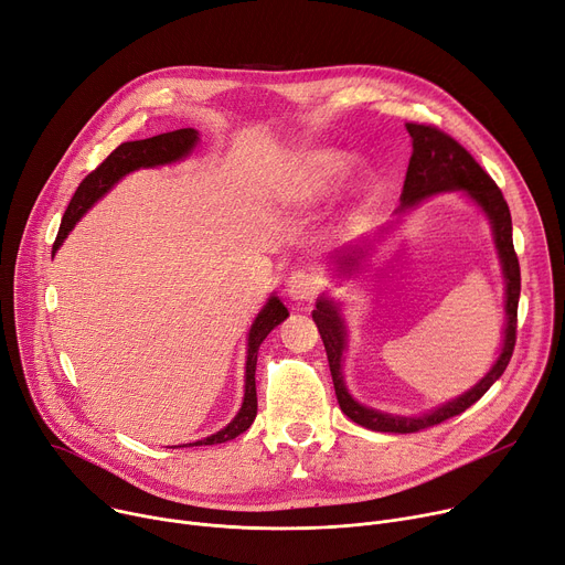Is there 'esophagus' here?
Instances as JSON below:
<instances>
[{
    "label": "esophagus",
    "mask_w": 565,
    "mask_h": 565,
    "mask_svg": "<svg viewBox=\"0 0 565 565\" xmlns=\"http://www.w3.org/2000/svg\"><path fill=\"white\" fill-rule=\"evenodd\" d=\"M321 289H323V276L317 269L291 271L287 280V294L294 298V301H301V303L315 301Z\"/></svg>",
    "instance_id": "esophagus-1"
}]
</instances>
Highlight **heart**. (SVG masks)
Listing matches in <instances>:
<instances>
[{
	"instance_id": "heart-1",
	"label": "heart",
	"mask_w": 565,
	"mask_h": 565,
	"mask_svg": "<svg viewBox=\"0 0 565 565\" xmlns=\"http://www.w3.org/2000/svg\"><path fill=\"white\" fill-rule=\"evenodd\" d=\"M351 169V157L338 150H306L294 159V191L303 198H310V201H317V198H323L328 193H333L338 184L344 180V175ZM372 203V189L367 184H362L358 191L353 205L347 212V221L353 223L358 221L364 212H367Z\"/></svg>"
}]
</instances>
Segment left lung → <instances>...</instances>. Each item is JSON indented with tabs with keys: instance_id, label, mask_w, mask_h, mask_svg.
<instances>
[{
	"instance_id": "1",
	"label": "left lung",
	"mask_w": 565,
	"mask_h": 565,
	"mask_svg": "<svg viewBox=\"0 0 565 565\" xmlns=\"http://www.w3.org/2000/svg\"><path fill=\"white\" fill-rule=\"evenodd\" d=\"M406 129L413 139V154L408 161L406 182H404V191L399 198L402 207L396 212L402 214L404 210L419 205L428 195L454 191V189H462L472 198V201L490 218L494 246H497V253H500L502 271H504V280H507V330H504V347H502L500 358H497L492 370L472 390H468L466 394H460L458 399L447 402L445 406L430 411L426 415L402 417V415H390V413H381V411L362 406L349 394V390L344 385V376H342V353L347 347L344 321L340 317V308L333 301H328V298H319L317 310L312 312V319L319 328V335L326 347L328 367H330V376H333L338 404L349 419H353L355 424H360L364 428L381 430V434H417V430H422V428L436 426L449 417L460 415L462 411H468L490 390V385L504 374L507 364L513 355L515 333H518L520 264H518V255L513 248L511 212H509V205L504 201L500 186H497L494 180L481 169L477 159L456 139L445 135L443 129H438L434 125H419V122H406ZM383 232H387V227H383ZM370 250H372L370 242L367 244H351L347 248L335 250L333 264L340 274L353 276L360 269L362 259L370 255Z\"/></svg>"
}]
</instances>
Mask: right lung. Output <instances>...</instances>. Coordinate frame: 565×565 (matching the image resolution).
I'll list each match as a JSON object with an SVG mask.
<instances>
[{
    "label": "right lung",
    "instance_id": "add662e5",
    "mask_svg": "<svg viewBox=\"0 0 565 565\" xmlns=\"http://www.w3.org/2000/svg\"><path fill=\"white\" fill-rule=\"evenodd\" d=\"M198 143V131L191 127L184 129H175V131H166V135H157L143 141H127L120 143L103 163L97 166L93 173H88L82 184L77 186L73 201L63 214L58 235L54 242V250H58V246L63 244V239L68 237V232L77 225V221L93 207V203H97L120 178H125L131 171L139 169H150V166H161V163H173L180 161L182 157H186L193 146ZM289 317L287 308L280 303L278 296H271L269 303L264 306V310L257 315L255 323L250 326L248 333V358H246V392H244V404L237 413V417L232 419L225 428H221L218 434L193 443L198 445H218V443H227L232 438L242 436L244 430L253 424L255 415H257V392H255V364H257V351L259 344L264 342L271 330L285 321Z\"/></svg>",
    "mask_w": 565,
    "mask_h": 565
}]
</instances>
